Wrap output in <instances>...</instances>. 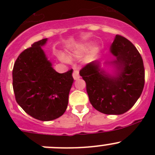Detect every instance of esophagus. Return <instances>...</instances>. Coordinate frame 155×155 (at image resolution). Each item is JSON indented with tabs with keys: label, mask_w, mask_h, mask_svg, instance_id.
Segmentation results:
<instances>
[{
	"label": "esophagus",
	"mask_w": 155,
	"mask_h": 155,
	"mask_svg": "<svg viewBox=\"0 0 155 155\" xmlns=\"http://www.w3.org/2000/svg\"><path fill=\"white\" fill-rule=\"evenodd\" d=\"M73 77L75 80H77L80 78V76H79V72L78 70H74L73 73Z\"/></svg>",
	"instance_id": "esophagus-1"
}]
</instances>
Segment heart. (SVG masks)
I'll return each mask as SVG.
<instances>
[{"instance_id": "obj_1", "label": "heart", "mask_w": 155, "mask_h": 155, "mask_svg": "<svg viewBox=\"0 0 155 155\" xmlns=\"http://www.w3.org/2000/svg\"><path fill=\"white\" fill-rule=\"evenodd\" d=\"M88 46H89L88 43H85V44H84L83 46H82L81 49H82V51H85L87 49V48H88ZM98 51H99V48H98L97 46H94V47H92L91 49V54L92 55H95ZM64 60H65V59H64Z\"/></svg>"}]
</instances>
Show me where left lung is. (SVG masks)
Listing matches in <instances>:
<instances>
[{
    "label": "left lung",
    "mask_w": 155,
    "mask_h": 155,
    "mask_svg": "<svg viewBox=\"0 0 155 155\" xmlns=\"http://www.w3.org/2000/svg\"><path fill=\"white\" fill-rule=\"evenodd\" d=\"M109 52L115 59L105 61L104 66L112 67L111 73L94 61L79 74L86 82L92 107L107 115H121L135 104L143 92L144 65L137 48L122 36H115Z\"/></svg>",
    "instance_id": "obj_1"
}]
</instances>
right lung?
Returning <instances> with one entry per match:
<instances>
[{
  "label": "right lung",
  "instance_id": "add662e5",
  "mask_svg": "<svg viewBox=\"0 0 155 155\" xmlns=\"http://www.w3.org/2000/svg\"><path fill=\"white\" fill-rule=\"evenodd\" d=\"M47 40L36 42L23 51L12 70L16 102L26 113L43 121L56 119L64 113L74 81L73 70L59 73L52 68L42 48Z\"/></svg>",
  "mask_w": 155,
  "mask_h": 155
}]
</instances>
